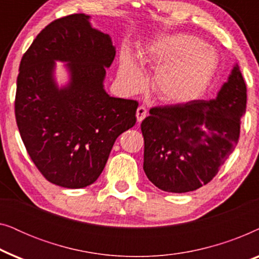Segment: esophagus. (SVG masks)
Here are the masks:
<instances>
[{
  "mask_svg": "<svg viewBox=\"0 0 259 259\" xmlns=\"http://www.w3.org/2000/svg\"><path fill=\"white\" fill-rule=\"evenodd\" d=\"M147 115V109L146 107H144V106H139L137 109V120L138 122H141L143 120L146 118Z\"/></svg>",
  "mask_w": 259,
  "mask_h": 259,
  "instance_id": "esophagus-1",
  "label": "esophagus"
}]
</instances>
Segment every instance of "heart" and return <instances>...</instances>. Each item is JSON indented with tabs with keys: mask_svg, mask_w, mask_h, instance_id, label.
Instances as JSON below:
<instances>
[{
	"mask_svg": "<svg viewBox=\"0 0 259 259\" xmlns=\"http://www.w3.org/2000/svg\"><path fill=\"white\" fill-rule=\"evenodd\" d=\"M140 58L144 65L159 66L152 79V88L167 102H186L197 98L210 82L218 62L213 49L200 38L185 34L159 38L141 52ZM118 79L128 93L144 87L143 68L131 51L121 56Z\"/></svg>",
	"mask_w": 259,
	"mask_h": 259,
	"instance_id": "1",
	"label": "heart"
}]
</instances>
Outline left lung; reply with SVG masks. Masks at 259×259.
<instances>
[{
	"mask_svg": "<svg viewBox=\"0 0 259 259\" xmlns=\"http://www.w3.org/2000/svg\"><path fill=\"white\" fill-rule=\"evenodd\" d=\"M245 111L246 84L238 65L213 100L151 108L141 122L147 178L173 193L206 185L238 144Z\"/></svg>",
	"mask_w": 259,
	"mask_h": 259,
	"instance_id": "1",
	"label": "left lung"
}]
</instances>
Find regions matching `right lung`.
I'll return each instance as SVG.
<instances>
[{"mask_svg": "<svg viewBox=\"0 0 259 259\" xmlns=\"http://www.w3.org/2000/svg\"><path fill=\"white\" fill-rule=\"evenodd\" d=\"M115 48L84 14L49 23L24 53L17 76L15 116L29 157L48 182L67 189L93 184L116 138L136 125L138 102L104 90ZM55 61L71 80L59 89Z\"/></svg>", "mask_w": 259, "mask_h": 259, "instance_id": "obj_1", "label": "right lung"}]
</instances>
